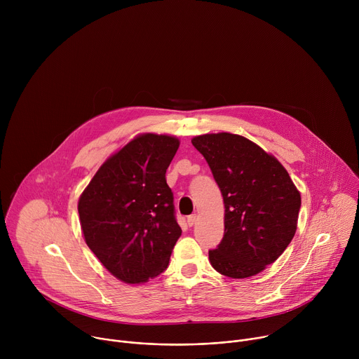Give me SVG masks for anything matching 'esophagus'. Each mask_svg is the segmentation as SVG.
Segmentation results:
<instances>
[{
	"mask_svg": "<svg viewBox=\"0 0 359 359\" xmlns=\"http://www.w3.org/2000/svg\"><path fill=\"white\" fill-rule=\"evenodd\" d=\"M197 219H198V217H197V215H191V216H189V217H187V224H189L190 227H191V226H194V224L197 223Z\"/></svg>",
	"mask_w": 359,
	"mask_h": 359,
	"instance_id": "1",
	"label": "esophagus"
}]
</instances>
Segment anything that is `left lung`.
Wrapping results in <instances>:
<instances>
[{
    "label": "left lung",
    "mask_w": 359,
    "mask_h": 359,
    "mask_svg": "<svg viewBox=\"0 0 359 359\" xmlns=\"http://www.w3.org/2000/svg\"><path fill=\"white\" fill-rule=\"evenodd\" d=\"M191 143L209 163L226 209L223 240L209 251L213 269L230 278L262 273L295 234L299 191L284 166L244 136L208 133Z\"/></svg>",
    "instance_id": "8db88e82"
}]
</instances>
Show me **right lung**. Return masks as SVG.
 <instances>
[{"label":"right lung","mask_w":359,"mask_h":359,"mask_svg":"<svg viewBox=\"0 0 359 359\" xmlns=\"http://www.w3.org/2000/svg\"><path fill=\"white\" fill-rule=\"evenodd\" d=\"M179 144L168 135L136 136L99 168L79 197L88 247L126 284L163 273L182 234L166 183V169Z\"/></svg>","instance_id":"add662e5"}]
</instances>
